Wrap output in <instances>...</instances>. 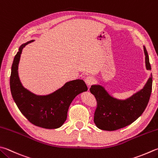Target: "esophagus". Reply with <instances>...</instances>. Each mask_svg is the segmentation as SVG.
<instances>
[{"label":"esophagus","mask_w":158,"mask_h":158,"mask_svg":"<svg viewBox=\"0 0 158 158\" xmlns=\"http://www.w3.org/2000/svg\"><path fill=\"white\" fill-rule=\"evenodd\" d=\"M85 80L86 84H87L88 86H91V85H93L95 81L94 78L92 76H87Z\"/></svg>","instance_id":"obj_1"}]
</instances>
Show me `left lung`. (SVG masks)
<instances>
[{
  "instance_id": "obj_1",
  "label": "left lung",
  "mask_w": 158,
  "mask_h": 158,
  "mask_svg": "<svg viewBox=\"0 0 158 158\" xmlns=\"http://www.w3.org/2000/svg\"><path fill=\"white\" fill-rule=\"evenodd\" d=\"M146 68L151 70L149 58L144 46ZM152 74L143 89L126 100H118L110 96L101 85H92L91 93L96 98L97 107L94 123L98 128L105 131H115L135 121L147 107L152 91Z\"/></svg>"
}]
</instances>
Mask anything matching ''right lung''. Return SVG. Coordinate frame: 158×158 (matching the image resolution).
I'll use <instances>...</instances> for the list:
<instances>
[{
    "instance_id": "right-lung-1",
    "label": "right lung",
    "mask_w": 158,
    "mask_h": 158,
    "mask_svg": "<svg viewBox=\"0 0 158 158\" xmlns=\"http://www.w3.org/2000/svg\"><path fill=\"white\" fill-rule=\"evenodd\" d=\"M33 41L23 44L14 57L10 76L11 96L20 112L31 123L44 129H57L67 120L68 109L73 100L77 95L87 91V87L82 80L78 79L67 82L47 96H37L24 88L18 68L23 49Z\"/></svg>"
}]
</instances>
